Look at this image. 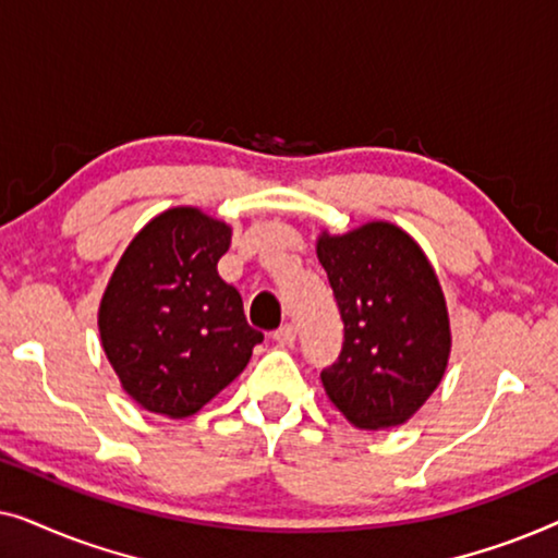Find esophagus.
Returning <instances> with one entry per match:
<instances>
[{"instance_id": "1", "label": "esophagus", "mask_w": 558, "mask_h": 558, "mask_svg": "<svg viewBox=\"0 0 558 558\" xmlns=\"http://www.w3.org/2000/svg\"><path fill=\"white\" fill-rule=\"evenodd\" d=\"M274 340H277L279 348H292L296 340V327L294 325H281L277 332H274Z\"/></svg>"}]
</instances>
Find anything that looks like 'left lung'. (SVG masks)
<instances>
[{
	"label": "left lung",
	"instance_id": "8db88e82",
	"mask_svg": "<svg viewBox=\"0 0 558 558\" xmlns=\"http://www.w3.org/2000/svg\"><path fill=\"white\" fill-rule=\"evenodd\" d=\"M345 340L319 373L327 399L365 432L407 424L437 391L452 350L449 312L422 246L388 220L317 239Z\"/></svg>",
	"mask_w": 558,
	"mask_h": 558
}]
</instances>
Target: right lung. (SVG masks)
Returning <instances> with one entry per match:
<instances>
[{
	"label": "right lung",
	"instance_id": "right-lung-1",
	"mask_svg": "<svg viewBox=\"0 0 558 558\" xmlns=\"http://www.w3.org/2000/svg\"><path fill=\"white\" fill-rule=\"evenodd\" d=\"M231 226L201 208L159 213L134 235L98 307L121 388L151 414L185 418L246 368L264 335L218 277Z\"/></svg>",
	"mask_w": 558,
	"mask_h": 558
}]
</instances>
